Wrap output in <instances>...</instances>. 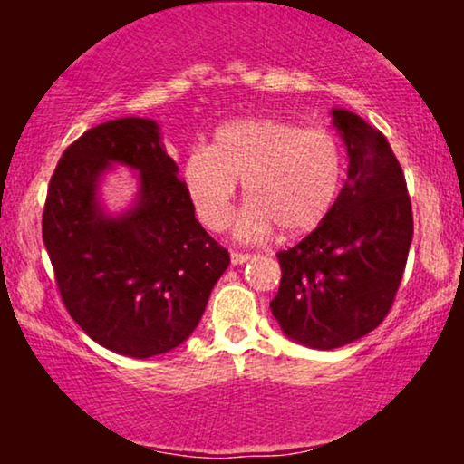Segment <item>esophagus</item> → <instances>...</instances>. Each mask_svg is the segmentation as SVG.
<instances>
[{
	"label": "esophagus",
	"mask_w": 464,
	"mask_h": 464,
	"mask_svg": "<svg viewBox=\"0 0 464 464\" xmlns=\"http://www.w3.org/2000/svg\"><path fill=\"white\" fill-rule=\"evenodd\" d=\"M230 259H232V264H234V266H240V264L249 262L251 256H249V253H238V251H234L232 256H230Z\"/></svg>",
	"instance_id": "34e87169"
}]
</instances>
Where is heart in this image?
<instances>
[{
    "mask_svg": "<svg viewBox=\"0 0 464 464\" xmlns=\"http://www.w3.org/2000/svg\"><path fill=\"white\" fill-rule=\"evenodd\" d=\"M344 150L332 130L276 118H240L221 124L211 145H198L183 164V181L202 224L219 232L232 218L237 183L249 200L237 237L257 240L314 230L338 198Z\"/></svg>",
    "mask_w": 464,
    "mask_h": 464,
    "instance_id": "1",
    "label": "heart"
}]
</instances>
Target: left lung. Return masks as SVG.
Here are the masks:
<instances>
[{
	"mask_svg": "<svg viewBox=\"0 0 464 464\" xmlns=\"http://www.w3.org/2000/svg\"><path fill=\"white\" fill-rule=\"evenodd\" d=\"M348 177L327 218L278 251L281 287L270 302L283 334L332 351L363 338L389 314L414 234L401 164L389 141L348 110L332 111Z\"/></svg>",
	"mask_w": 464,
	"mask_h": 464,
	"instance_id": "1",
	"label": "left lung"
}]
</instances>
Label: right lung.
Returning a JSON list of instances; mask_svg holds the SVG:
<instances>
[{
	"label": "right lung",
	"instance_id": "1",
	"mask_svg": "<svg viewBox=\"0 0 464 464\" xmlns=\"http://www.w3.org/2000/svg\"><path fill=\"white\" fill-rule=\"evenodd\" d=\"M113 163L140 179L136 202L118 216L98 194ZM177 175L158 122L118 118L69 145L50 179L42 237L63 304L88 338L124 357L150 359L186 342L230 266Z\"/></svg>",
	"mask_w": 464,
	"mask_h": 464
}]
</instances>
